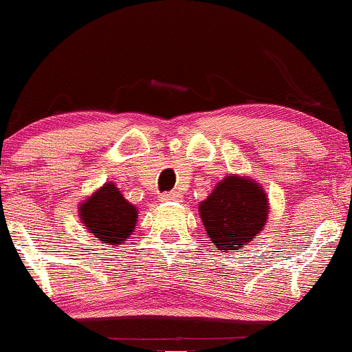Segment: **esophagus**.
<instances>
[{
	"label": "esophagus",
	"mask_w": 352,
	"mask_h": 352,
	"mask_svg": "<svg viewBox=\"0 0 352 352\" xmlns=\"http://www.w3.org/2000/svg\"><path fill=\"white\" fill-rule=\"evenodd\" d=\"M161 199L163 201H181V195L176 191H171V192H164L163 196H161Z\"/></svg>",
	"instance_id": "obj_1"
}]
</instances>
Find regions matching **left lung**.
<instances>
[{
  "label": "left lung",
  "instance_id": "8db88e82",
  "mask_svg": "<svg viewBox=\"0 0 352 352\" xmlns=\"http://www.w3.org/2000/svg\"><path fill=\"white\" fill-rule=\"evenodd\" d=\"M197 209L212 246L231 252L243 250L263 231L271 206L264 188L252 177L229 175Z\"/></svg>",
  "mask_w": 352,
  "mask_h": 352
}]
</instances>
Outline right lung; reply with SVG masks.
<instances>
[{"label": "right lung", "mask_w": 352, "mask_h": 352, "mask_svg": "<svg viewBox=\"0 0 352 352\" xmlns=\"http://www.w3.org/2000/svg\"><path fill=\"white\" fill-rule=\"evenodd\" d=\"M78 216L93 238L118 248L131 238L138 223V208L108 181L78 204Z\"/></svg>", "instance_id": "add662e5"}]
</instances>
